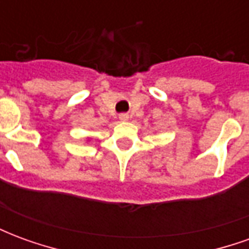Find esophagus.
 <instances>
[{"mask_svg": "<svg viewBox=\"0 0 249 249\" xmlns=\"http://www.w3.org/2000/svg\"><path fill=\"white\" fill-rule=\"evenodd\" d=\"M119 119L121 120V121H128V120H129V116H128L126 113H123V114H120Z\"/></svg>", "mask_w": 249, "mask_h": 249, "instance_id": "34e87169", "label": "esophagus"}]
</instances>
